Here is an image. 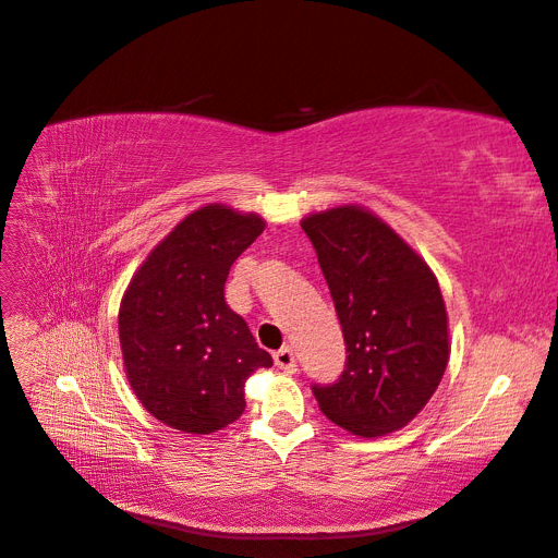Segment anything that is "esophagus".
Returning a JSON list of instances; mask_svg holds the SVG:
<instances>
[{
    "label": "esophagus",
    "mask_w": 558,
    "mask_h": 558,
    "mask_svg": "<svg viewBox=\"0 0 558 558\" xmlns=\"http://www.w3.org/2000/svg\"><path fill=\"white\" fill-rule=\"evenodd\" d=\"M275 365H277L279 369H283V373L293 375L295 369H298V365H295V353H293V349H291V347H281L279 351H275Z\"/></svg>",
    "instance_id": "obj_1"
}]
</instances>
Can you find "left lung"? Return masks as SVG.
I'll list each match as a JSON object with an SVG mask.
<instances>
[{
  "label": "left lung",
  "mask_w": 558,
  "mask_h": 558,
  "mask_svg": "<svg viewBox=\"0 0 558 558\" xmlns=\"http://www.w3.org/2000/svg\"><path fill=\"white\" fill-rule=\"evenodd\" d=\"M302 230L316 251L349 353L340 377L312 386L320 412L361 437L408 426L435 393L449 361L437 279L365 209L314 214Z\"/></svg>",
  "instance_id": "obj_1"
}]
</instances>
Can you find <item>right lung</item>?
Masks as SVG:
<instances>
[{"label":"right lung","mask_w":558,"mask_h":558,"mask_svg":"<svg viewBox=\"0 0 558 558\" xmlns=\"http://www.w3.org/2000/svg\"><path fill=\"white\" fill-rule=\"evenodd\" d=\"M265 221L209 205L185 216L132 277L118 312L132 391L162 424L209 435L240 418L244 381L272 356L226 305L232 263Z\"/></svg>","instance_id":"1"}]
</instances>
